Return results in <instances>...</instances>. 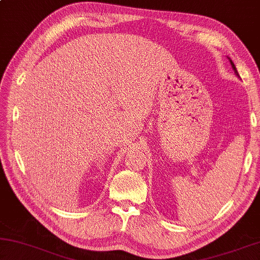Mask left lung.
<instances>
[{"instance_id":"8db88e82","label":"left lung","mask_w":260,"mask_h":260,"mask_svg":"<svg viewBox=\"0 0 260 260\" xmlns=\"http://www.w3.org/2000/svg\"><path fill=\"white\" fill-rule=\"evenodd\" d=\"M229 59H230V58H229ZM230 62H231V64H232V68H233V70H234V72H235V74H237L238 76H239V74H238V70H237V68H235V66H234V63H233V61L230 59Z\"/></svg>"}]
</instances>
